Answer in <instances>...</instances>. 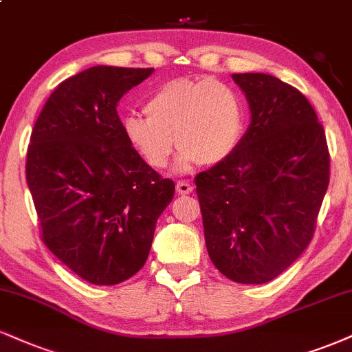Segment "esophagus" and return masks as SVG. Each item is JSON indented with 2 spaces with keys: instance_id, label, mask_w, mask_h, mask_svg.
<instances>
[{
  "instance_id": "obj_1",
  "label": "esophagus",
  "mask_w": 352,
  "mask_h": 352,
  "mask_svg": "<svg viewBox=\"0 0 352 352\" xmlns=\"http://www.w3.org/2000/svg\"><path fill=\"white\" fill-rule=\"evenodd\" d=\"M192 192H193V185L190 184V182L182 180V182H179V184H177V193H179V195H188Z\"/></svg>"
}]
</instances>
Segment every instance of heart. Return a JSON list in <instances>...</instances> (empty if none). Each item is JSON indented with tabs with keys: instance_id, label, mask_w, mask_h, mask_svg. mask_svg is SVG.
<instances>
[{
	"instance_id": "1",
	"label": "heart",
	"mask_w": 352,
	"mask_h": 352,
	"mask_svg": "<svg viewBox=\"0 0 352 352\" xmlns=\"http://www.w3.org/2000/svg\"><path fill=\"white\" fill-rule=\"evenodd\" d=\"M147 118L124 120V135L141 159L155 170L167 167L180 147L177 167L217 165L238 149L245 126L243 95L218 80L177 78L147 100Z\"/></svg>"
}]
</instances>
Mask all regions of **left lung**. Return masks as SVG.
Listing matches in <instances>:
<instances>
[{"label": "left lung", "instance_id": "1", "mask_svg": "<svg viewBox=\"0 0 352 352\" xmlns=\"http://www.w3.org/2000/svg\"><path fill=\"white\" fill-rule=\"evenodd\" d=\"M251 124L230 159L198 173L208 256L238 283H265L298 259L329 184V152L315 109L272 75L234 74Z\"/></svg>", "mask_w": 352, "mask_h": 352}]
</instances>
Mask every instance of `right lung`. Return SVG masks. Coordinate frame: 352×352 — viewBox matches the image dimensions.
<instances>
[{
  "instance_id": "right-lung-1",
  "label": "right lung",
  "mask_w": 352,
  "mask_h": 352,
  "mask_svg": "<svg viewBox=\"0 0 352 352\" xmlns=\"http://www.w3.org/2000/svg\"><path fill=\"white\" fill-rule=\"evenodd\" d=\"M154 69L96 65L55 88L34 124L26 180L42 241L83 280L116 285L142 269L175 193L135 152L116 107Z\"/></svg>"
}]
</instances>
